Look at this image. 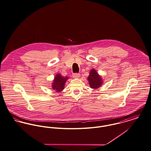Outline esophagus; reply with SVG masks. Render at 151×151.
Returning <instances> with one entry per match:
<instances>
[{"label": "esophagus", "instance_id": "esophagus-1", "mask_svg": "<svg viewBox=\"0 0 151 151\" xmlns=\"http://www.w3.org/2000/svg\"><path fill=\"white\" fill-rule=\"evenodd\" d=\"M73 77L75 78H78L80 77V74H78V73H75V74H74L73 75Z\"/></svg>", "mask_w": 151, "mask_h": 151}]
</instances>
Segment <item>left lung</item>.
Instances as JSON below:
<instances>
[{
  "label": "left lung",
  "mask_w": 151,
  "mask_h": 151,
  "mask_svg": "<svg viewBox=\"0 0 151 151\" xmlns=\"http://www.w3.org/2000/svg\"><path fill=\"white\" fill-rule=\"evenodd\" d=\"M88 81L90 87L92 89H96L101 86L103 83V80L95 69L91 70L89 75L88 77Z\"/></svg>",
  "instance_id": "8db88e82"
}]
</instances>
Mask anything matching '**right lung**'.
I'll list each match as a JSON object with an SVG mask.
<instances>
[{
    "mask_svg": "<svg viewBox=\"0 0 151 151\" xmlns=\"http://www.w3.org/2000/svg\"><path fill=\"white\" fill-rule=\"evenodd\" d=\"M69 78V77H63L59 73L56 74L52 83V89L58 93L61 92L64 89L66 82Z\"/></svg>",
    "mask_w": 151,
    "mask_h": 151,
    "instance_id": "right-lung-1",
    "label": "right lung"
}]
</instances>
